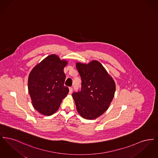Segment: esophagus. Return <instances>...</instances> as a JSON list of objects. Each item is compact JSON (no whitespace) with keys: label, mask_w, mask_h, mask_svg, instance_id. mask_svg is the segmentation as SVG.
Instances as JSON below:
<instances>
[{"label":"esophagus","mask_w":158,"mask_h":158,"mask_svg":"<svg viewBox=\"0 0 158 158\" xmlns=\"http://www.w3.org/2000/svg\"><path fill=\"white\" fill-rule=\"evenodd\" d=\"M72 91H73V88L72 87H69V93L71 94L72 92Z\"/></svg>","instance_id":"esophagus-1"}]
</instances>
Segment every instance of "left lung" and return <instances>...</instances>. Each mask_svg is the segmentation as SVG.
<instances>
[{
  "label": "left lung",
  "mask_w": 158,
  "mask_h": 158,
  "mask_svg": "<svg viewBox=\"0 0 158 158\" xmlns=\"http://www.w3.org/2000/svg\"><path fill=\"white\" fill-rule=\"evenodd\" d=\"M76 67L82 79L81 89L72 94L76 110L83 118L94 120L105 113L113 101L115 83L97 60L79 62Z\"/></svg>",
  "instance_id": "1"
}]
</instances>
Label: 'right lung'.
<instances>
[{
    "instance_id": "right-lung-1",
    "label": "right lung",
    "mask_w": 158,
    "mask_h": 158,
    "mask_svg": "<svg viewBox=\"0 0 158 158\" xmlns=\"http://www.w3.org/2000/svg\"><path fill=\"white\" fill-rule=\"evenodd\" d=\"M67 64L66 60L51 54L33 68L29 75L28 92L32 104L43 115L56 113L69 93L68 87L64 85V68Z\"/></svg>"
}]
</instances>
